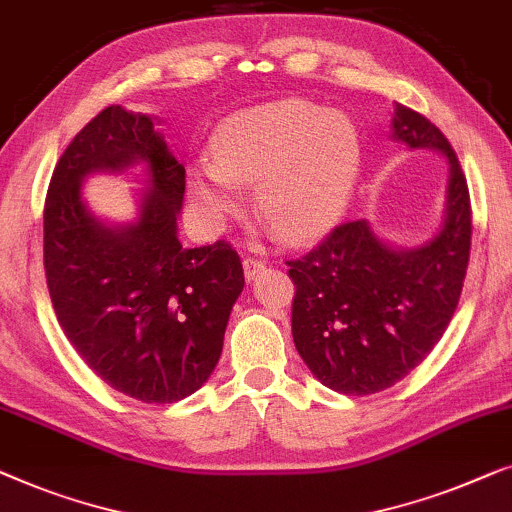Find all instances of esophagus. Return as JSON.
<instances>
[{
    "label": "esophagus",
    "mask_w": 512,
    "mask_h": 512,
    "mask_svg": "<svg viewBox=\"0 0 512 512\" xmlns=\"http://www.w3.org/2000/svg\"><path fill=\"white\" fill-rule=\"evenodd\" d=\"M242 268H244V277H247V281H251L254 277H258L268 265H265V261H261V258H254V256H247L242 261Z\"/></svg>",
    "instance_id": "obj_1"
}]
</instances>
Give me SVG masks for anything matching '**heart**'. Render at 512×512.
Listing matches in <instances>:
<instances>
[{"mask_svg":"<svg viewBox=\"0 0 512 512\" xmlns=\"http://www.w3.org/2000/svg\"><path fill=\"white\" fill-rule=\"evenodd\" d=\"M212 157L191 170V198L210 226L244 205L240 184H256V210L291 244L321 238L342 217L358 180L362 147L346 115L286 99L228 117Z\"/></svg>","mask_w":512,"mask_h":512,"instance_id":"1","label":"heart"}]
</instances>
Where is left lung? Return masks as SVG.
<instances>
[{
  "label": "left lung",
  "mask_w": 512,
  "mask_h": 512,
  "mask_svg": "<svg viewBox=\"0 0 512 512\" xmlns=\"http://www.w3.org/2000/svg\"><path fill=\"white\" fill-rule=\"evenodd\" d=\"M392 133L446 154V221L416 251H397L365 219L346 221L316 249L286 261L295 284L293 342L311 374L344 395H374L413 372L453 318L471 251L469 184L448 138L395 103Z\"/></svg>",
  "instance_id": "1"
}]
</instances>
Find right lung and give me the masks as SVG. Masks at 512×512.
Masks as SVG:
<instances>
[{"label": "right lung", "mask_w": 512, "mask_h": 512, "mask_svg": "<svg viewBox=\"0 0 512 512\" xmlns=\"http://www.w3.org/2000/svg\"><path fill=\"white\" fill-rule=\"evenodd\" d=\"M136 160L151 170L139 224L99 225L79 182ZM184 184L150 117L108 106L59 157L43 207V268L64 335L99 379L145 404L180 402L210 379L244 286L231 244L177 240Z\"/></svg>", "instance_id": "add662e5"}]
</instances>
